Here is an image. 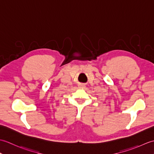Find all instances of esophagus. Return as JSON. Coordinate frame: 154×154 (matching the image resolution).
<instances>
[{"instance_id":"obj_1","label":"esophagus","mask_w":154,"mask_h":154,"mask_svg":"<svg viewBox=\"0 0 154 154\" xmlns=\"http://www.w3.org/2000/svg\"><path fill=\"white\" fill-rule=\"evenodd\" d=\"M85 87V85L83 84H80V85H79V87H80V88H83Z\"/></svg>"}]
</instances>
